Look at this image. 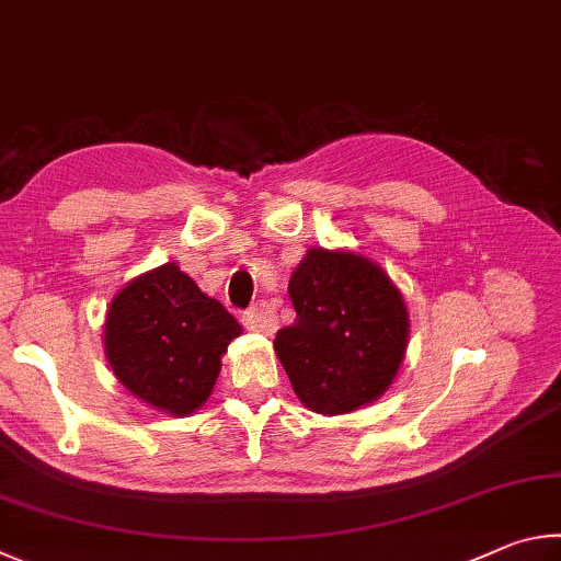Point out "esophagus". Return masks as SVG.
<instances>
[{
    "label": "esophagus",
    "instance_id": "1",
    "mask_svg": "<svg viewBox=\"0 0 561 561\" xmlns=\"http://www.w3.org/2000/svg\"><path fill=\"white\" fill-rule=\"evenodd\" d=\"M243 325L253 332H261V335H271V332H275V328H278V316H275L271 302L259 300L243 316Z\"/></svg>",
    "mask_w": 561,
    "mask_h": 561
}]
</instances>
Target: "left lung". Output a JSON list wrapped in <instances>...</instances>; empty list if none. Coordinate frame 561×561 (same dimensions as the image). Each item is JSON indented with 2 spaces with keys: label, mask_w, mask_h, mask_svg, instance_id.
<instances>
[{
  "label": "left lung",
  "mask_w": 561,
  "mask_h": 561,
  "mask_svg": "<svg viewBox=\"0 0 561 561\" xmlns=\"http://www.w3.org/2000/svg\"><path fill=\"white\" fill-rule=\"evenodd\" d=\"M296 322L278 330L275 355L298 399L318 414H347L394 381L409 345V312L375 261L310 249L290 275Z\"/></svg>",
  "instance_id": "8db88e82"
}]
</instances>
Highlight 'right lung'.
<instances>
[{
	"label": "right lung",
	"mask_w": 561,
	"mask_h": 561,
	"mask_svg": "<svg viewBox=\"0 0 561 561\" xmlns=\"http://www.w3.org/2000/svg\"><path fill=\"white\" fill-rule=\"evenodd\" d=\"M241 325L176 263L137 275L105 318V357L133 397L186 416L211 397L221 355Z\"/></svg>",
	"instance_id": "obj_1"
}]
</instances>
